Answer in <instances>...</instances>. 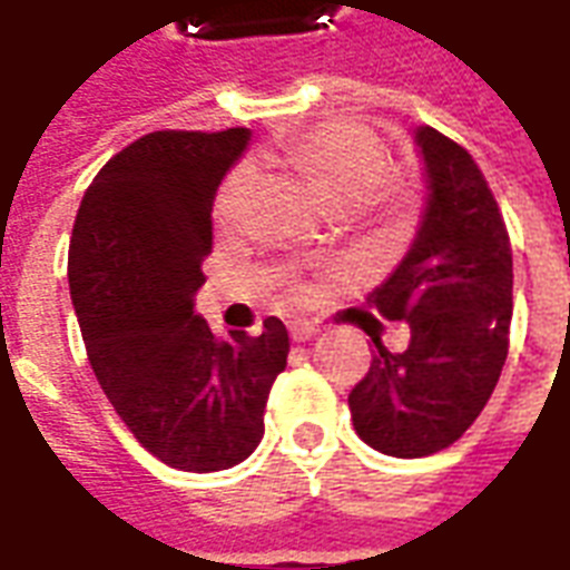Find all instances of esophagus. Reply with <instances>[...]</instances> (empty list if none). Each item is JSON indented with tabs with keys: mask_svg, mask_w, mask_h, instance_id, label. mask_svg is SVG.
Here are the masks:
<instances>
[{
	"mask_svg": "<svg viewBox=\"0 0 570 570\" xmlns=\"http://www.w3.org/2000/svg\"><path fill=\"white\" fill-rule=\"evenodd\" d=\"M289 335H293V342H311L317 330L308 326V323H289Z\"/></svg>",
	"mask_w": 570,
	"mask_h": 570,
	"instance_id": "1",
	"label": "esophagus"
}]
</instances>
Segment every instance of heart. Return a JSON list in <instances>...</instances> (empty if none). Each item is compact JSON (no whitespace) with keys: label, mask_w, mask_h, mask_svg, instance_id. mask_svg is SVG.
<instances>
[{"label":"heart","mask_w":570,"mask_h":570,"mask_svg":"<svg viewBox=\"0 0 570 570\" xmlns=\"http://www.w3.org/2000/svg\"><path fill=\"white\" fill-rule=\"evenodd\" d=\"M259 161L289 170L321 200L323 210L335 216L354 210L357 216L379 223H400L412 204V191L400 179L387 176L391 155L384 142L370 128L354 121H326L317 128L302 130L296 137L272 142L262 149ZM249 186H253L249 167H237L225 179L216 198L219 223L235 219Z\"/></svg>","instance_id":"b5f03b06"}]
</instances>
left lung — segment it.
<instances>
[{"label": "left lung", "mask_w": 570, "mask_h": 570, "mask_svg": "<svg viewBox=\"0 0 570 570\" xmlns=\"http://www.w3.org/2000/svg\"><path fill=\"white\" fill-rule=\"evenodd\" d=\"M424 164L415 237L370 293L387 321H406L412 342L391 354L375 342L366 379L347 406L375 452L424 458L449 449L479 419L501 379L513 317V253L485 176L440 130H412Z\"/></svg>", "instance_id": "8db88e82"}]
</instances>
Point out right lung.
Listing matches in <instances>:
<instances>
[{
	"instance_id": "right-lung-1",
	"label": "right lung",
	"mask_w": 570,
	"mask_h": 570,
	"mask_svg": "<svg viewBox=\"0 0 570 570\" xmlns=\"http://www.w3.org/2000/svg\"><path fill=\"white\" fill-rule=\"evenodd\" d=\"M249 137L247 128L146 134L94 176L72 225L69 296L94 375L142 449L188 473L256 452L289 354L277 317L256 338H223L195 311L213 198Z\"/></svg>"
}]
</instances>
